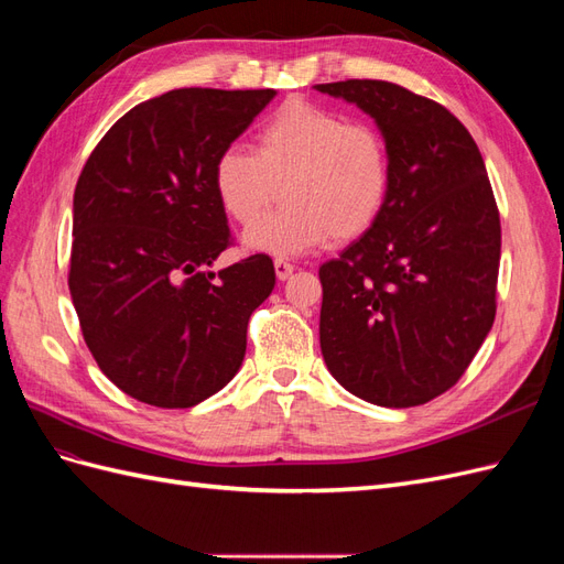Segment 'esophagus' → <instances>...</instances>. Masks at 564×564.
Listing matches in <instances>:
<instances>
[{
    "mask_svg": "<svg viewBox=\"0 0 564 564\" xmlns=\"http://www.w3.org/2000/svg\"><path fill=\"white\" fill-rule=\"evenodd\" d=\"M294 272V263H289V261H284V259H275V275H278V280H286L289 275H292Z\"/></svg>",
    "mask_w": 564,
    "mask_h": 564,
    "instance_id": "34e87169",
    "label": "esophagus"
}]
</instances>
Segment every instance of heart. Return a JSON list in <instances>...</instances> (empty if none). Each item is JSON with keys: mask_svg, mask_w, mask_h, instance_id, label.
<instances>
[{"mask_svg": "<svg viewBox=\"0 0 564 564\" xmlns=\"http://www.w3.org/2000/svg\"><path fill=\"white\" fill-rule=\"evenodd\" d=\"M253 152L230 145L214 164L220 207L249 226L276 198L288 204L242 235L249 251L296 256L373 226L390 191L383 135L311 100H286L256 129Z\"/></svg>", "mask_w": 564, "mask_h": 564, "instance_id": "heart-1", "label": "heart"}]
</instances>
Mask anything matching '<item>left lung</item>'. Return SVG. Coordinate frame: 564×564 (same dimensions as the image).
I'll use <instances>...</instances> for the list:
<instances>
[{
	"label": "left lung",
	"mask_w": 564,
	"mask_h": 564,
	"mask_svg": "<svg viewBox=\"0 0 564 564\" xmlns=\"http://www.w3.org/2000/svg\"><path fill=\"white\" fill-rule=\"evenodd\" d=\"M373 119L390 191L373 226L319 265V348L332 377L379 406L449 390L497 315L501 224L485 160L458 119L381 79L315 84Z\"/></svg>",
	"instance_id": "obj_1"
}]
</instances>
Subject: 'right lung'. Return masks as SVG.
Here are the masks:
<instances>
[{
  "label": "right lung",
  "instance_id": "add662e5",
  "mask_svg": "<svg viewBox=\"0 0 564 564\" xmlns=\"http://www.w3.org/2000/svg\"><path fill=\"white\" fill-rule=\"evenodd\" d=\"M275 89H174L119 117L73 199L70 296L100 371L133 400L187 409L232 381L270 256L209 270L230 245L214 187L220 152Z\"/></svg>",
  "mask_w": 564,
  "mask_h": 564
}]
</instances>
